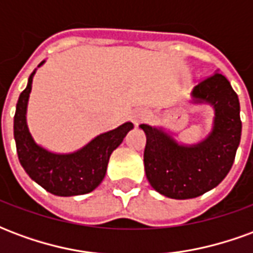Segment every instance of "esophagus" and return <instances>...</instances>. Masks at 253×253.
<instances>
[{
	"mask_svg": "<svg viewBox=\"0 0 253 253\" xmlns=\"http://www.w3.org/2000/svg\"><path fill=\"white\" fill-rule=\"evenodd\" d=\"M148 112L146 111H138L135 115L132 116V122L135 123V125H139L141 122H143L146 118H148Z\"/></svg>",
	"mask_w": 253,
	"mask_h": 253,
	"instance_id": "1",
	"label": "esophagus"
}]
</instances>
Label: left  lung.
Segmentation results:
<instances>
[{
	"label": "left lung",
	"mask_w": 253,
	"mask_h": 253,
	"mask_svg": "<svg viewBox=\"0 0 253 253\" xmlns=\"http://www.w3.org/2000/svg\"><path fill=\"white\" fill-rule=\"evenodd\" d=\"M192 103L214 108L211 132L183 145L163 127L141 125L146 134L145 172L150 186L172 199H191L217 187L233 165L241 138L240 101L225 76L215 72L192 89Z\"/></svg>",
	"instance_id": "obj_1"
}]
</instances>
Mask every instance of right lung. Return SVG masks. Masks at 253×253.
Wrapping results in <instances>:
<instances>
[{
    "label": "right lung",
    "mask_w": 253,
    "mask_h": 253,
    "mask_svg": "<svg viewBox=\"0 0 253 253\" xmlns=\"http://www.w3.org/2000/svg\"><path fill=\"white\" fill-rule=\"evenodd\" d=\"M43 63L44 61L39 66ZM35 72L31 73L27 88L20 94L14 114L13 134L20 164L32 180L54 195L88 194L103 181L110 156L123 142V138L134 125L126 122L111 131L94 137L84 148L73 153H52L42 148L34 141L27 125V105Z\"/></svg>",
    "instance_id": "obj_1"
}]
</instances>
